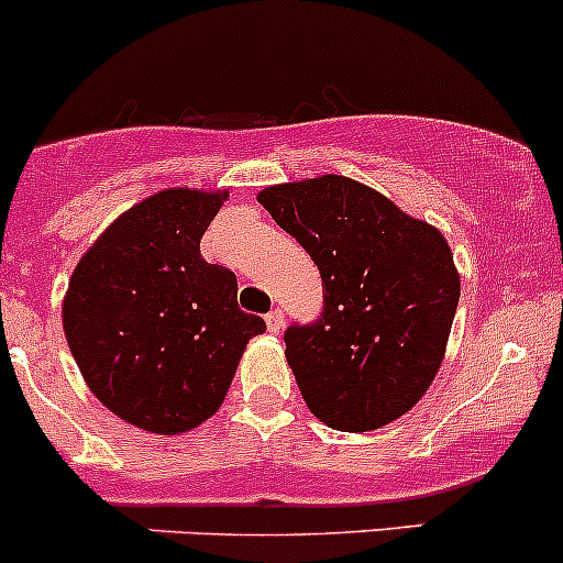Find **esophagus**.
<instances>
[{
  "label": "esophagus",
  "mask_w": 563,
  "mask_h": 563,
  "mask_svg": "<svg viewBox=\"0 0 563 563\" xmlns=\"http://www.w3.org/2000/svg\"><path fill=\"white\" fill-rule=\"evenodd\" d=\"M265 324H268V333L279 335L282 328H284V311L282 309H274L268 317H265Z\"/></svg>",
  "instance_id": "obj_1"
}]
</instances>
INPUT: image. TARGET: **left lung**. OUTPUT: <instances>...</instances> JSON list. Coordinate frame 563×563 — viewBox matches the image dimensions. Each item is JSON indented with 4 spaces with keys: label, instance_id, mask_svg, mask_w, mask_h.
Here are the masks:
<instances>
[{
    "label": "left lung",
    "instance_id": "obj_1",
    "mask_svg": "<svg viewBox=\"0 0 563 563\" xmlns=\"http://www.w3.org/2000/svg\"><path fill=\"white\" fill-rule=\"evenodd\" d=\"M257 200L322 276L320 320L284 333L306 407L352 433L407 415L437 379L461 298L448 239L335 173L265 187Z\"/></svg>",
    "mask_w": 563,
    "mask_h": 563
}]
</instances>
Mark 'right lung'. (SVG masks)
<instances>
[{
    "instance_id": "obj_1",
    "label": "right lung",
    "mask_w": 563,
    "mask_h": 563,
    "mask_svg": "<svg viewBox=\"0 0 563 563\" xmlns=\"http://www.w3.org/2000/svg\"><path fill=\"white\" fill-rule=\"evenodd\" d=\"M228 189H162L126 208L69 276L62 324L100 404L141 431L178 437L222 407L260 317L200 239Z\"/></svg>"
}]
</instances>
